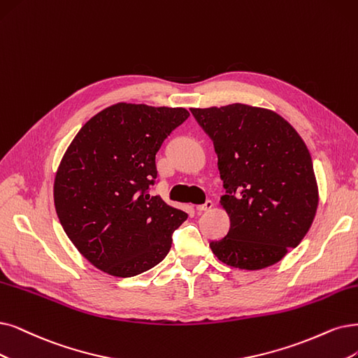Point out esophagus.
<instances>
[{
    "instance_id": "obj_1",
    "label": "esophagus",
    "mask_w": 358,
    "mask_h": 358,
    "mask_svg": "<svg viewBox=\"0 0 358 358\" xmlns=\"http://www.w3.org/2000/svg\"><path fill=\"white\" fill-rule=\"evenodd\" d=\"M213 206H214V202H213V201H206V202H205V203H202V205H197V206H196V209L199 210V213H203V210L213 209Z\"/></svg>"
}]
</instances>
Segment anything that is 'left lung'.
<instances>
[{"mask_svg":"<svg viewBox=\"0 0 358 358\" xmlns=\"http://www.w3.org/2000/svg\"><path fill=\"white\" fill-rule=\"evenodd\" d=\"M214 141L230 230L210 242L230 267L261 270L279 262L310 230L319 189L310 152L273 110L234 103L190 109Z\"/></svg>","mask_w":358,"mask_h":358,"instance_id":"1","label":"left lung"}]
</instances>
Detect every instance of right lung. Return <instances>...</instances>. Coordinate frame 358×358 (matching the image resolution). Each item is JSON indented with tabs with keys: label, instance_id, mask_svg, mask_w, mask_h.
I'll return each instance as SVG.
<instances>
[{
	"label": "right lung",
	"instance_id": "obj_1",
	"mask_svg": "<svg viewBox=\"0 0 358 358\" xmlns=\"http://www.w3.org/2000/svg\"><path fill=\"white\" fill-rule=\"evenodd\" d=\"M189 116L182 108L116 103L92 116L66 150L55 178L56 213L99 270L132 277L168 255L187 214L149 190L157 150Z\"/></svg>",
	"mask_w": 358,
	"mask_h": 358
}]
</instances>
